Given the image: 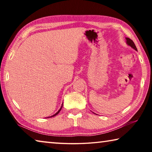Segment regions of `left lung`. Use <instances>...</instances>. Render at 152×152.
Here are the masks:
<instances>
[{
	"label": "left lung",
	"mask_w": 152,
	"mask_h": 152,
	"mask_svg": "<svg viewBox=\"0 0 152 152\" xmlns=\"http://www.w3.org/2000/svg\"><path fill=\"white\" fill-rule=\"evenodd\" d=\"M126 40H127V45H129V46H131V47H132V48L134 49L135 50L137 51V48H136V46H135V45L134 42H133L132 39H129V38H128V37H126Z\"/></svg>",
	"instance_id": "8db88e82"
}]
</instances>
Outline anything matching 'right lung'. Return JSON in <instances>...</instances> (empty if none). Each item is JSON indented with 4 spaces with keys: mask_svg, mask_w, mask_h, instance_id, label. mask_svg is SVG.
<instances>
[{
    "mask_svg": "<svg viewBox=\"0 0 152 152\" xmlns=\"http://www.w3.org/2000/svg\"><path fill=\"white\" fill-rule=\"evenodd\" d=\"M62 105H63V104H62ZM62 105H61V108L60 109V110H58V111L56 113V114H54L53 115H52V116H51V117H54V116H56V115H57L59 113H60V111L61 110V108H62Z\"/></svg>",
    "mask_w": 152,
    "mask_h": 152,
    "instance_id": "add662e5",
    "label": "right lung"
}]
</instances>
